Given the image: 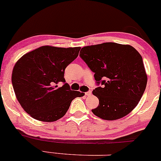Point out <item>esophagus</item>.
I'll return each instance as SVG.
<instances>
[{
	"label": "esophagus",
	"mask_w": 161,
	"mask_h": 161,
	"mask_svg": "<svg viewBox=\"0 0 161 161\" xmlns=\"http://www.w3.org/2000/svg\"><path fill=\"white\" fill-rule=\"evenodd\" d=\"M92 91H88V92L85 93V94H86V96H91V95H92Z\"/></svg>",
	"instance_id": "1"
}]
</instances>
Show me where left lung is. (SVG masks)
<instances>
[{
  "label": "left lung",
  "mask_w": 161,
  "mask_h": 161,
  "mask_svg": "<svg viewBox=\"0 0 161 161\" xmlns=\"http://www.w3.org/2000/svg\"><path fill=\"white\" fill-rule=\"evenodd\" d=\"M80 58L94 73L98 87L93 94L99 106L92 111L104 120L127 115L137 106L146 88L147 75L142 58L133 46L104 42L85 46Z\"/></svg>",
  "instance_id": "1"
}]
</instances>
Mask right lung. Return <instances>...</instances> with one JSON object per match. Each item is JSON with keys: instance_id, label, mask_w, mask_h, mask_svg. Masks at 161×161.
Here are the masks:
<instances>
[{"instance_id": "1", "label": "right lung", "mask_w": 161, "mask_h": 161, "mask_svg": "<svg viewBox=\"0 0 161 161\" xmlns=\"http://www.w3.org/2000/svg\"><path fill=\"white\" fill-rule=\"evenodd\" d=\"M80 47L44 46L23 55L15 63L12 84L17 100L27 113L51 122L65 115L71 102L83 93L66 83V67L79 55ZM63 83L62 86L59 84Z\"/></svg>"}]
</instances>
